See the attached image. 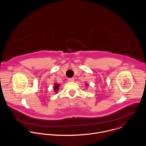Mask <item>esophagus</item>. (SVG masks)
Segmentation results:
<instances>
[{
	"label": "esophagus",
	"mask_w": 146,
	"mask_h": 146,
	"mask_svg": "<svg viewBox=\"0 0 146 146\" xmlns=\"http://www.w3.org/2000/svg\"><path fill=\"white\" fill-rule=\"evenodd\" d=\"M68 81L69 82H73L74 81V78H68Z\"/></svg>",
	"instance_id": "1"
}]
</instances>
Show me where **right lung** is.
<instances>
[{"mask_svg": "<svg viewBox=\"0 0 146 146\" xmlns=\"http://www.w3.org/2000/svg\"><path fill=\"white\" fill-rule=\"evenodd\" d=\"M55 86H54V90L55 92H57L58 90V87H59V85L58 84H55Z\"/></svg>", "mask_w": 146, "mask_h": 146, "instance_id": "right-lung-1", "label": "right lung"}]
</instances>
